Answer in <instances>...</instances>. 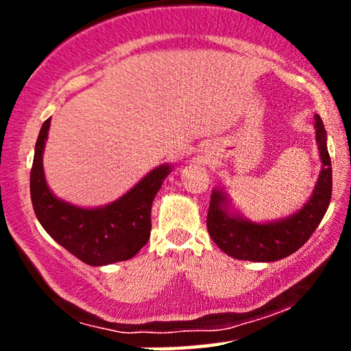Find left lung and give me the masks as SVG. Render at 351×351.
<instances>
[{"instance_id":"obj_1","label":"left lung","mask_w":351,"mask_h":351,"mask_svg":"<svg viewBox=\"0 0 351 351\" xmlns=\"http://www.w3.org/2000/svg\"><path fill=\"white\" fill-rule=\"evenodd\" d=\"M315 128L322 171L313 195L295 215L276 223H252L243 216L229 215L226 195L221 189L213 191L206 217L208 232L228 256L252 263H274L291 256L313 234L332 199V162L320 115H315Z\"/></svg>"}]
</instances>
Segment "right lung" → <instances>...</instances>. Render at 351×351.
Segmentation results:
<instances>
[{
  "instance_id": "obj_1",
  "label": "right lung",
  "mask_w": 351,
  "mask_h": 351,
  "mask_svg": "<svg viewBox=\"0 0 351 351\" xmlns=\"http://www.w3.org/2000/svg\"><path fill=\"white\" fill-rule=\"evenodd\" d=\"M51 119L43 123L31 168V201L36 217L56 243L88 265L132 259L148 243L152 203L171 168H155L122 198L104 208L86 209L56 198L43 170V152Z\"/></svg>"
}]
</instances>
